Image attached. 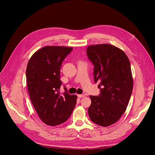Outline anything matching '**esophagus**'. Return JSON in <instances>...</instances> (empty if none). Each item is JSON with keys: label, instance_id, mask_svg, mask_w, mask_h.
Wrapping results in <instances>:
<instances>
[{"label": "esophagus", "instance_id": "esophagus-1", "mask_svg": "<svg viewBox=\"0 0 155 155\" xmlns=\"http://www.w3.org/2000/svg\"><path fill=\"white\" fill-rule=\"evenodd\" d=\"M85 94H78V97L79 98H81V97H85Z\"/></svg>", "mask_w": 155, "mask_h": 155}]
</instances>
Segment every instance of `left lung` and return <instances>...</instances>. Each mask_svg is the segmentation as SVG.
<instances>
[{"label": "left lung", "mask_w": 155, "mask_h": 155, "mask_svg": "<svg viewBox=\"0 0 155 155\" xmlns=\"http://www.w3.org/2000/svg\"><path fill=\"white\" fill-rule=\"evenodd\" d=\"M87 54L94 66V79L100 94L90 96L91 121L102 127L118 121L125 112L133 88L130 64L123 50L109 44L88 46Z\"/></svg>", "instance_id": "8db88e82"}]
</instances>
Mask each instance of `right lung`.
Listing matches in <instances>:
<instances>
[{"instance_id":"1","label":"right lung","mask_w":155,"mask_h":155,"mask_svg":"<svg viewBox=\"0 0 155 155\" xmlns=\"http://www.w3.org/2000/svg\"><path fill=\"white\" fill-rule=\"evenodd\" d=\"M72 47L47 46L32 55L26 67V83L31 101L43 122L55 126L65 122L72 114L77 96L70 95L66 87L59 89L60 68Z\"/></svg>"}]
</instances>
